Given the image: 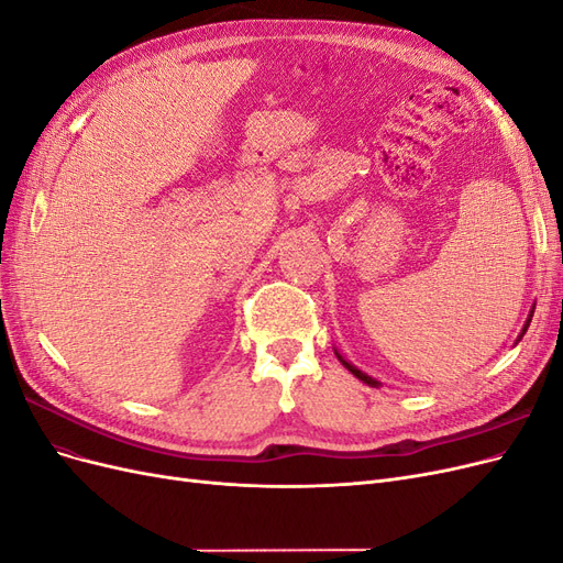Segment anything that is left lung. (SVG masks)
I'll return each instance as SVG.
<instances>
[{
    "label": "left lung",
    "mask_w": 563,
    "mask_h": 563,
    "mask_svg": "<svg viewBox=\"0 0 563 563\" xmlns=\"http://www.w3.org/2000/svg\"><path fill=\"white\" fill-rule=\"evenodd\" d=\"M526 329H528V321H526V327H523V333H526ZM338 360H340V362H343V364H345V366H347V368H350V371L354 373V376H356V378H360V380H364L366 385H373V387H376V385H378V380H373V378H368V376H366V373H362L360 368H354L352 364H347V362H345V360H343V356H340V354H338Z\"/></svg>",
    "instance_id": "obj_1"
}]
</instances>
